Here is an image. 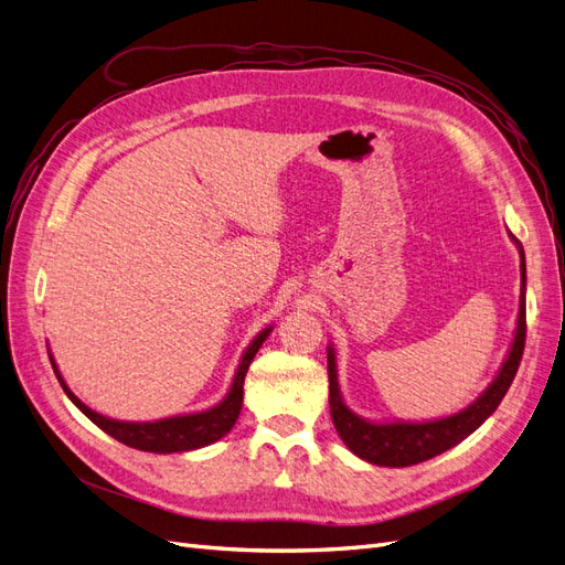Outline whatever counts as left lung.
<instances>
[{
    "instance_id": "1",
    "label": "left lung",
    "mask_w": 565,
    "mask_h": 565,
    "mask_svg": "<svg viewBox=\"0 0 565 565\" xmlns=\"http://www.w3.org/2000/svg\"><path fill=\"white\" fill-rule=\"evenodd\" d=\"M521 306H519V328L514 344H511L509 358L504 361L498 380H494L481 398L471 403L461 413L424 422V424H372L361 417H355L351 409L344 405L339 396L337 384V367H334V351L328 349V377H330V413L334 429L347 443V448L355 452L361 459L372 461L377 467H413L419 461L431 459L440 452L450 450L457 443L465 440L481 426L502 398L516 377V370L521 365L523 349H525V259L521 249Z\"/></svg>"
}]
</instances>
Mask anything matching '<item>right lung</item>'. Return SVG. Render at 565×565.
<instances>
[{
	"label": "right lung",
	"mask_w": 565,
	"mask_h": 565,
	"mask_svg": "<svg viewBox=\"0 0 565 565\" xmlns=\"http://www.w3.org/2000/svg\"><path fill=\"white\" fill-rule=\"evenodd\" d=\"M270 328L264 330L259 337H256L249 349L243 355V363L235 372L233 386L228 391V396L221 401L216 407L207 409V413H198V415H183V417H169V419H160V422H143V424H131V422H115L108 419L104 415L94 413L84 403H79V398L75 393L65 386V382L61 380V374L56 370L54 358H51V365H54L56 377L63 386V391L71 398L84 415H87L98 429H104L108 436L117 438L119 443H125L129 448L143 450V452H183V450H195L202 446H210V443L218 440L221 436H226L233 424L237 422V415H241L243 407V384H245V374L249 370L252 358L259 351V347L266 341Z\"/></svg>",
	"instance_id": "right-lung-1"
}]
</instances>
